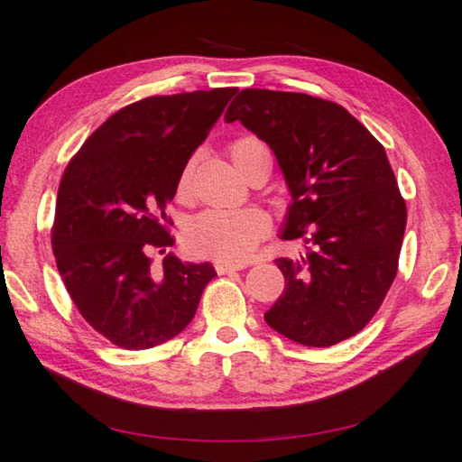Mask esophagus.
Instances as JSON below:
<instances>
[{
	"instance_id": "34e87169",
	"label": "esophagus",
	"mask_w": 462,
	"mask_h": 462,
	"mask_svg": "<svg viewBox=\"0 0 462 462\" xmlns=\"http://www.w3.org/2000/svg\"><path fill=\"white\" fill-rule=\"evenodd\" d=\"M214 268H216V273H218V274H232V273H236V270H242L246 266H244V264H230V262H224V260H216Z\"/></svg>"
}]
</instances>
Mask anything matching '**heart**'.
Segmentation results:
<instances>
[{"label":"heart","mask_w":462,"mask_h":462,"mask_svg":"<svg viewBox=\"0 0 462 462\" xmlns=\"http://www.w3.org/2000/svg\"><path fill=\"white\" fill-rule=\"evenodd\" d=\"M228 153L238 168L240 174L258 156L270 153L266 143L254 135H244L234 140L228 146ZM189 178L192 166H186L178 178V196L186 198L189 194ZM270 232L268 216L260 208H242V210H206L189 220L184 230L186 248L196 256H206L214 260H224L230 264L248 260L258 244Z\"/></svg>","instance_id":"obj_1"}]
</instances>
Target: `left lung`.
<instances>
[{"label":"left lung","instance_id":"obj_1","mask_svg":"<svg viewBox=\"0 0 462 462\" xmlns=\"http://www.w3.org/2000/svg\"><path fill=\"white\" fill-rule=\"evenodd\" d=\"M224 117L274 152L292 194L282 238L309 248L276 258L286 288L268 327L319 348L355 337L393 284L406 226L383 143L345 107L309 94L242 89Z\"/></svg>","mask_w":462,"mask_h":462}]
</instances>
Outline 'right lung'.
<instances>
[{
  "label": "right lung",
  "instance_id": "1",
  "mask_svg": "<svg viewBox=\"0 0 462 462\" xmlns=\"http://www.w3.org/2000/svg\"><path fill=\"white\" fill-rule=\"evenodd\" d=\"M236 88L152 96L99 125L63 171L51 248L76 309L125 350L174 338L192 322L212 264H186L166 206L189 156L218 122Z\"/></svg>",
  "mask_w": 462,
  "mask_h": 462
}]
</instances>
